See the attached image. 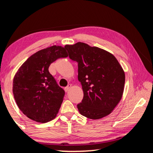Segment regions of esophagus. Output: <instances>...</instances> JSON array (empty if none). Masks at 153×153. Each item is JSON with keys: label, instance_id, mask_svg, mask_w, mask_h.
<instances>
[{"label": "esophagus", "instance_id": "34e87169", "mask_svg": "<svg viewBox=\"0 0 153 153\" xmlns=\"http://www.w3.org/2000/svg\"><path fill=\"white\" fill-rule=\"evenodd\" d=\"M71 84H69L68 86H67V87H65V91L66 92H68L69 90H70V88H71Z\"/></svg>", "mask_w": 153, "mask_h": 153}]
</instances>
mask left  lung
<instances>
[{
    "mask_svg": "<svg viewBox=\"0 0 153 153\" xmlns=\"http://www.w3.org/2000/svg\"><path fill=\"white\" fill-rule=\"evenodd\" d=\"M69 58L78 65V80L84 92L77 105L79 113L98 120L112 113L122 98L125 72L109 52L84 42L67 45Z\"/></svg>",
    "mask_w": 153,
    "mask_h": 153,
    "instance_id": "left-lung-1",
    "label": "left lung"
}]
</instances>
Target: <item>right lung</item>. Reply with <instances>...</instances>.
Listing matches in <instances>:
<instances>
[{"instance_id":"1","label":"right lung","mask_w":153,"mask_h":153,"mask_svg":"<svg viewBox=\"0 0 153 153\" xmlns=\"http://www.w3.org/2000/svg\"><path fill=\"white\" fill-rule=\"evenodd\" d=\"M67 56L65 47L54 45L36 52L18 69L13 93L18 107L30 120L46 123L56 117L65 91L49 73L48 67L57 59Z\"/></svg>"}]
</instances>
